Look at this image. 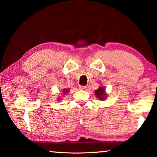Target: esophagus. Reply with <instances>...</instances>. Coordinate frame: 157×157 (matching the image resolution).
Here are the masks:
<instances>
[{
  "label": "esophagus",
  "mask_w": 157,
  "mask_h": 157,
  "mask_svg": "<svg viewBox=\"0 0 157 157\" xmlns=\"http://www.w3.org/2000/svg\"><path fill=\"white\" fill-rule=\"evenodd\" d=\"M79 88L82 90H84V89H87V86H79Z\"/></svg>",
  "instance_id": "esophagus-1"
}]
</instances>
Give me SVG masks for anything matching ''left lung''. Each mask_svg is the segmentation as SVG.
<instances>
[{
    "label": "left lung",
    "instance_id": "obj_1",
    "mask_svg": "<svg viewBox=\"0 0 157 157\" xmlns=\"http://www.w3.org/2000/svg\"><path fill=\"white\" fill-rule=\"evenodd\" d=\"M105 90L103 87H100L99 89H98L96 91H95V94L100 100H102L106 98V95L105 94Z\"/></svg>",
    "mask_w": 157,
    "mask_h": 157
}]
</instances>
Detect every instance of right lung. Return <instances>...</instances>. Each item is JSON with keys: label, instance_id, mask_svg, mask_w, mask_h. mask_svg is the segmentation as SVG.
<instances>
[{"label": "right lung", "instance_id": "1", "mask_svg": "<svg viewBox=\"0 0 157 157\" xmlns=\"http://www.w3.org/2000/svg\"><path fill=\"white\" fill-rule=\"evenodd\" d=\"M63 91V94H66V93H68V89H66V90H64V91Z\"/></svg>", "mask_w": 157, "mask_h": 157}]
</instances>
